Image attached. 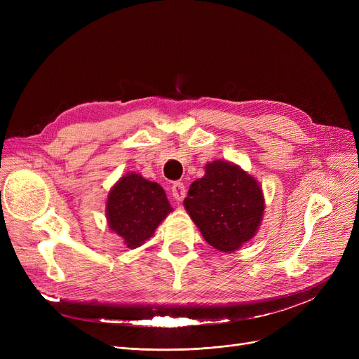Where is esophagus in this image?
<instances>
[{
  "label": "esophagus",
  "mask_w": 359,
  "mask_h": 359,
  "mask_svg": "<svg viewBox=\"0 0 359 359\" xmlns=\"http://www.w3.org/2000/svg\"><path fill=\"white\" fill-rule=\"evenodd\" d=\"M172 196L177 202H181L184 198H186V186L182 182H173V186L170 189Z\"/></svg>",
  "instance_id": "obj_1"
}]
</instances>
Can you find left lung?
<instances>
[{"instance_id":"1","label":"left lung","mask_w":359,"mask_h":359,"mask_svg":"<svg viewBox=\"0 0 359 359\" xmlns=\"http://www.w3.org/2000/svg\"><path fill=\"white\" fill-rule=\"evenodd\" d=\"M184 208L206 243L223 253H233L257 233L265 198L259 181L241 166L214 160L206 163L205 175L190 186Z\"/></svg>"}]
</instances>
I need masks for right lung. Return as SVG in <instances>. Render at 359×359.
<instances>
[{"mask_svg":"<svg viewBox=\"0 0 359 359\" xmlns=\"http://www.w3.org/2000/svg\"><path fill=\"white\" fill-rule=\"evenodd\" d=\"M169 212L172 206L160 184L136 172H127L107 193V226L128 248L145 244Z\"/></svg>","mask_w":359,"mask_h":359,"instance_id":"1","label":"right lung"}]
</instances>
